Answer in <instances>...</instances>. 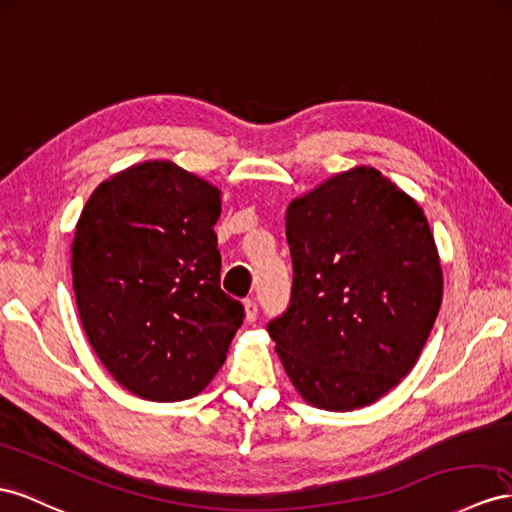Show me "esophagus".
I'll use <instances>...</instances> for the list:
<instances>
[{
    "label": "esophagus",
    "instance_id": "obj_1",
    "mask_svg": "<svg viewBox=\"0 0 512 512\" xmlns=\"http://www.w3.org/2000/svg\"><path fill=\"white\" fill-rule=\"evenodd\" d=\"M244 309H246V320H248V322H255V320H257V316H259V305H257V300H255V298H246Z\"/></svg>",
    "mask_w": 512,
    "mask_h": 512
}]
</instances>
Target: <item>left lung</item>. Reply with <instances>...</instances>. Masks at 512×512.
Here are the masks:
<instances>
[{"label": "left lung", "mask_w": 512, "mask_h": 512, "mask_svg": "<svg viewBox=\"0 0 512 512\" xmlns=\"http://www.w3.org/2000/svg\"><path fill=\"white\" fill-rule=\"evenodd\" d=\"M285 235L292 298L268 333L287 376L320 409L376 402L411 372L441 307L422 207L359 166L292 201Z\"/></svg>", "instance_id": "8db88e82"}]
</instances>
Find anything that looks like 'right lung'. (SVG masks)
Instances as JSON below:
<instances>
[{
  "label": "right lung",
  "instance_id": "right-lung-1",
  "mask_svg": "<svg viewBox=\"0 0 512 512\" xmlns=\"http://www.w3.org/2000/svg\"><path fill=\"white\" fill-rule=\"evenodd\" d=\"M220 192L173 162L114 175L73 240V290L90 346L127 391L199 393L227 359L244 305L220 287Z\"/></svg>",
  "mask_w": 512,
  "mask_h": 512
}]
</instances>
